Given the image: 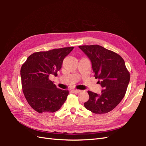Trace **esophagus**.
Instances as JSON below:
<instances>
[{
  "instance_id": "esophagus-1",
  "label": "esophagus",
  "mask_w": 146,
  "mask_h": 146,
  "mask_svg": "<svg viewBox=\"0 0 146 146\" xmlns=\"http://www.w3.org/2000/svg\"><path fill=\"white\" fill-rule=\"evenodd\" d=\"M73 91L75 93H79L80 92H82V90H77V89H74L73 90Z\"/></svg>"
}]
</instances>
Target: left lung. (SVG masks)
I'll use <instances>...</instances> for the list:
<instances>
[{
	"mask_svg": "<svg viewBox=\"0 0 146 146\" xmlns=\"http://www.w3.org/2000/svg\"><path fill=\"white\" fill-rule=\"evenodd\" d=\"M90 60L95 78L103 90L100 95L88 91L89 100L84 104L92 112L103 114L115 108L124 97L130 73L123 58L116 52L99 45L79 46Z\"/></svg>",
	"mask_w": 146,
	"mask_h": 146,
	"instance_id": "left-lung-1",
	"label": "left lung"
}]
</instances>
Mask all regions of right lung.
I'll list each match as a JSON object with an SVG mask.
<instances>
[{
  "label": "right lung",
  "instance_id": "add662e5",
  "mask_svg": "<svg viewBox=\"0 0 146 146\" xmlns=\"http://www.w3.org/2000/svg\"><path fill=\"white\" fill-rule=\"evenodd\" d=\"M73 49L66 47L34 52L21 68L22 88L27 102L41 113L55 112L66 101L69 92L56 88L49 79L57 75L64 58Z\"/></svg>",
  "mask_w": 146,
  "mask_h": 146
}]
</instances>
